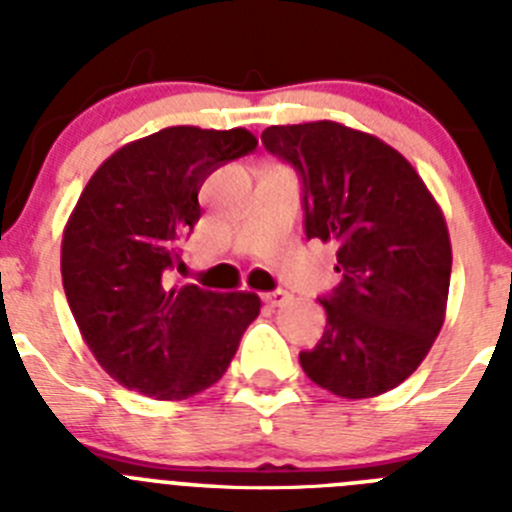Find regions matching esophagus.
<instances>
[{
  "instance_id": "1",
  "label": "esophagus",
  "mask_w": 512,
  "mask_h": 512,
  "mask_svg": "<svg viewBox=\"0 0 512 512\" xmlns=\"http://www.w3.org/2000/svg\"><path fill=\"white\" fill-rule=\"evenodd\" d=\"M287 300H289V295L284 292V289H274V292H266L264 295V302L271 307H282Z\"/></svg>"
}]
</instances>
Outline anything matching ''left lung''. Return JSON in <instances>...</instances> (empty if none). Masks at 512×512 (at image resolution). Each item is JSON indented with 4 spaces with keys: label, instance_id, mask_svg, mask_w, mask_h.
<instances>
[{
    "label": "left lung",
    "instance_id": "obj_1",
    "mask_svg": "<svg viewBox=\"0 0 512 512\" xmlns=\"http://www.w3.org/2000/svg\"><path fill=\"white\" fill-rule=\"evenodd\" d=\"M261 143L300 174L307 238L338 246L341 284L320 297L328 323L302 369L348 400L392 390L443 325L451 241L441 207L408 158L341 122L271 125Z\"/></svg>",
    "mask_w": 512,
    "mask_h": 512
}]
</instances>
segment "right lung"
Returning a JSON list of instances; mask_svg holds the SVG:
<instances>
[{
	"instance_id": "obj_1",
	"label": "right lung",
	"mask_w": 512,
	"mask_h": 512,
	"mask_svg": "<svg viewBox=\"0 0 512 512\" xmlns=\"http://www.w3.org/2000/svg\"><path fill=\"white\" fill-rule=\"evenodd\" d=\"M256 146L243 128H164L112 153L81 192L63 230V289L89 351L122 387L156 400L207 390L259 315L253 292L166 282L202 215L205 179Z\"/></svg>"
}]
</instances>
